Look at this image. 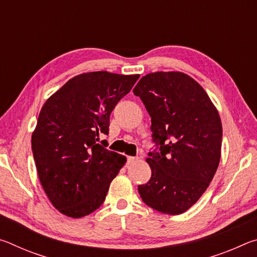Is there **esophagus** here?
<instances>
[{
    "label": "esophagus",
    "mask_w": 257,
    "mask_h": 257,
    "mask_svg": "<svg viewBox=\"0 0 257 257\" xmlns=\"http://www.w3.org/2000/svg\"><path fill=\"white\" fill-rule=\"evenodd\" d=\"M137 160H138L137 156H128L127 162L128 163H133V162H135V161H137Z\"/></svg>",
    "instance_id": "esophagus-1"
}]
</instances>
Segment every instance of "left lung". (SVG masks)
Segmentation results:
<instances>
[{
  "instance_id": "left-lung-1",
  "label": "left lung",
  "mask_w": 257,
  "mask_h": 257,
  "mask_svg": "<svg viewBox=\"0 0 257 257\" xmlns=\"http://www.w3.org/2000/svg\"><path fill=\"white\" fill-rule=\"evenodd\" d=\"M133 92L151 115L156 145L146 159L152 177L138 193L154 210L181 214L198 201L219 167V112L203 87L182 72L149 73Z\"/></svg>"
}]
</instances>
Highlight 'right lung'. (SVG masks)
Returning a JSON list of instances; mask_svg holds the SVG:
<instances>
[{"label": "right lung", "mask_w": 257, "mask_h": 257, "mask_svg": "<svg viewBox=\"0 0 257 257\" xmlns=\"http://www.w3.org/2000/svg\"><path fill=\"white\" fill-rule=\"evenodd\" d=\"M139 75L107 71L71 78L47 99L32 135L38 178L53 206L82 217L102 205L125 156L98 144L110 114Z\"/></svg>", "instance_id": "obj_1"}]
</instances>
